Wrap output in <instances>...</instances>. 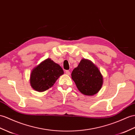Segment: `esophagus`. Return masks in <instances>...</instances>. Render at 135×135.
I'll use <instances>...</instances> for the list:
<instances>
[{
	"label": "esophagus",
	"mask_w": 135,
	"mask_h": 135,
	"mask_svg": "<svg viewBox=\"0 0 135 135\" xmlns=\"http://www.w3.org/2000/svg\"><path fill=\"white\" fill-rule=\"evenodd\" d=\"M65 73H66L67 75H70V71H68V70H67V71H65Z\"/></svg>",
	"instance_id": "esophagus-1"
}]
</instances>
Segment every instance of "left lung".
Listing matches in <instances>:
<instances>
[{
    "instance_id": "left-lung-1",
    "label": "left lung",
    "mask_w": 135,
    "mask_h": 135,
    "mask_svg": "<svg viewBox=\"0 0 135 135\" xmlns=\"http://www.w3.org/2000/svg\"><path fill=\"white\" fill-rule=\"evenodd\" d=\"M72 79L79 91L87 96L94 95L103 85V76L97 67L91 61L82 59L71 74Z\"/></svg>"
}]
</instances>
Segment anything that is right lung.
<instances>
[{"label": "right lung", "mask_w": 135, "mask_h": 135, "mask_svg": "<svg viewBox=\"0 0 135 135\" xmlns=\"http://www.w3.org/2000/svg\"><path fill=\"white\" fill-rule=\"evenodd\" d=\"M63 74V69L59 65L50 59H47L32 71L30 76L31 85L37 91H45L51 88Z\"/></svg>", "instance_id": "obj_1"}]
</instances>
